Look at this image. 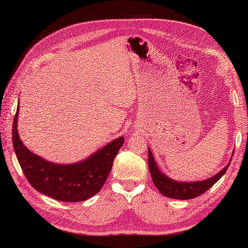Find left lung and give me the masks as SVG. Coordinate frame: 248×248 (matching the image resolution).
Masks as SVG:
<instances>
[{"label":"left lung","instance_id":"8db88e82","mask_svg":"<svg viewBox=\"0 0 248 248\" xmlns=\"http://www.w3.org/2000/svg\"><path fill=\"white\" fill-rule=\"evenodd\" d=\"M148 165L154 184L162 195L173 199H192L203 194L224 176V173L227 171L230 164L229 162L222 170L217 173V175L205 179V180L177 181L170 177H167L164 172H162L159 170L150 148H148Z\"/></svg>","mask_w":248,"mask_h":248}]
</instances>
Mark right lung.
<instances>
[{"label":"right lung","instance_id":"1","mask_svg":"<svg viewBox=\"0 0 248 248\" xmlns=\"http://www.w3.org/2000/svg\"><path fill=\"white\" fill-rule=\"evenodd\" d=\"M19 104L13 124L15 154L25 178L36 191L60 202H84L99 193L112 170L124 138L116 139L85 160L72 164H57L30 151L18 133Z\"/></svg>","mask_w":248,"mask_h":248}]
</instances>
